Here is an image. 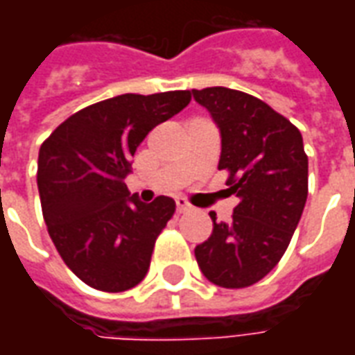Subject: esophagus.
Listing matches in <instances>:
<instances>
[{
  "label": "esophagus",
  "instance_id": "esophagus-1",
  "mask_svg": "<svg viewBox=\"0 0 355 355\" xmlns=\"http://www.w3.org/2000/svg\"><path fill=\"white\" fill-rule=\"evenodd\" d=\"M175 203H177L178 213H182V211H188V209H190V203H188L184 198H177V200H175Z\"/></svg>",
  "mask_w": 355,
  "mask_h": 355
}]
</instances>
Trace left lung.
<instances>
[{
	"label": "left lung",
	"instance_id": "8db88e82",
	"mask_svg": "<svg viewBox=\"0 0 355 355\" xmlns=\"http://www.w3.org/2000/svg\"><path fill=\"white\" fill-rule=\"evenodd\" d=\"M220 132L218 169L239 203L230 223H216L196 247L209 282L241 289L274 270L289 245L308 198V157L302 135L289 119L251 94L228 87L192 91Z\"/></svg>",
	"mask_w": 355,
	"mask_h": 355
}]
</instances>
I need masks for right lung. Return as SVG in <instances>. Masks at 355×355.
<instances>
[{
  "label": "right lung",
  "mask_w": 355,
  "mask_h": 355,
  "mask_svg": "<svg viewBox=\"0 0 355 355\" xmlns=\"http://www.w3.org/2000/svg\"><path fill=\"white\" fill-rule=\"evenodd\" d=\"M190 98V91L106 98L68 117L40 148L37 190L47 230L66 266L89 287L119 293L148 274L175 200L142 203L125 178L144 137Z\"/></svg>",
  "instance_id": "right-lung-1"
}]
</instances>
